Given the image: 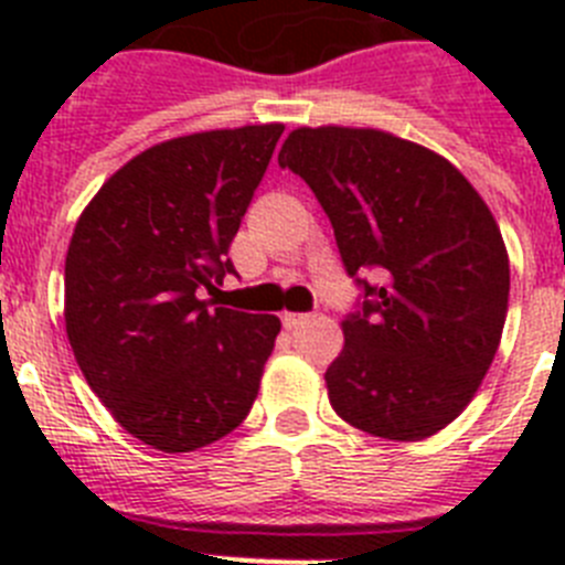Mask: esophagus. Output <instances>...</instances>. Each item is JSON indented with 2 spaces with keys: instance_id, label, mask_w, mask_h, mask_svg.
I'll list each match as a JSON object with an SVG mask.
<instances>
[{
  "instance_id": "1",
  "label": "esophagus",
  "mask_w": 565,
  "mask_h": 565,
  "mask_svg": "<svg viewBox=\"0 0 565 565\" xmlns=\"http://www.w3.org/2000/svg\"><path fill=\"white\" fill-rule=\"evenodd\" d=\"M306 322H308V313H282V326H286L288 331L306 326Z\"/></svg>"
}]
</instances>
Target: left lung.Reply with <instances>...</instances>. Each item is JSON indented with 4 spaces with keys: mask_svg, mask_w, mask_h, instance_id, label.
<instances>
[{
    "mask_svg": "<svg viewBox=\"0 0 565 565\" xmlns=\"http://www.w3.org/2000/svg\"><path fill=\"white\" fill-rule=\"evenodd\" d=\"M277 161L317 194L362 288L326 371L331 407L391 441L444 430L476 396L507 322L509 257L492 212L447 158L382 129H294Z\"/></svg>",
    "mask_w": 565,
    "mask_h": 565,
    "instance_id": "1",
    "label": "left lung"
}]
</instances>
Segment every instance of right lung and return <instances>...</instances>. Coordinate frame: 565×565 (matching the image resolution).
<instances>
[{"mask_svg":"<svg viewBox=\"0 0 565 565\" xmlns=\"http://www.w3.org/2000/svg\"><path fill=\"white\" fill-rule=\"evenodd\" d=\"M282 124L212 129L135 154L70 239L64 322L84 379L124 430L163 452L228 436L252 411L279 319L214 308L228 246Z\"/></svg>","mask_w":565,"mask_h":565,"instance_id":"obj_1","label":"right lung"}]
</instances>
